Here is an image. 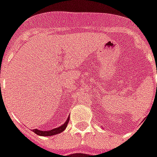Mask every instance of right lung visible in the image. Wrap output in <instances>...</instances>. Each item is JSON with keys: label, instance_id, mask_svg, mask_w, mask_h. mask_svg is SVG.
<instances>
[{"label": "right lung", "instance_id": "obj_1", "mask_svg": "<svg viewBox=\"0 0 157 157\" xmlns=\"http://www.w3.org/2000/svg\"><path fill=\"white\" fill-rule=\"evenodd\" d=\"M70 118H67L66 121L58 128H53V129H50V130H46V131H43V130H39L38 128H35V129H33V131L34 132L35 134H37L38 135H40V136H51V135H58V134H60L61 132H63L65 129V128L67 127V124H68V122Z\"/></svg>", "mask_w": 157, "mask_h": 157}]
</instances>
